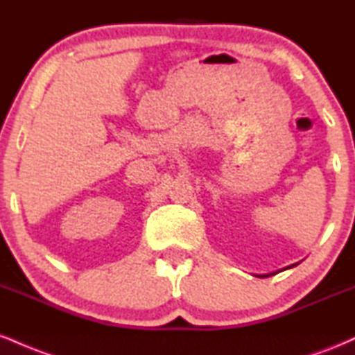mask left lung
Listing matches in <instances>:
<instances>
[{"label":"left lung","mask_w":355,"mask_h":355,"mask_svg":"<svg viewBox=\"0 0 355 355\" xmlns=\"http://www.w3.org/2000/svg\"><path fill=\"white\" fill-rule=\"evenodd\" d=\"M292 267H295V266H292ZM272 274H267V275H259V277H270Z\"/></svg>","instance_id":"obj_1"}]
</instances>
